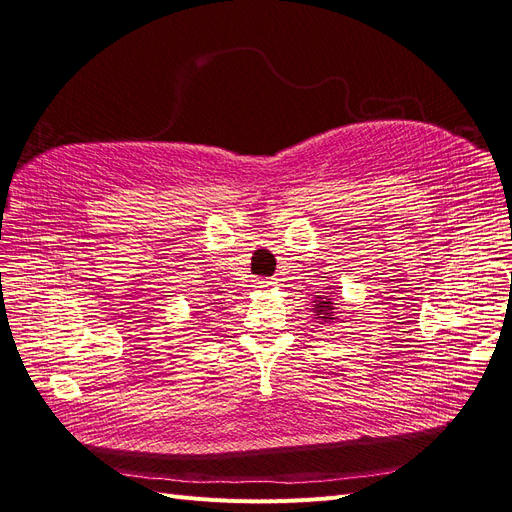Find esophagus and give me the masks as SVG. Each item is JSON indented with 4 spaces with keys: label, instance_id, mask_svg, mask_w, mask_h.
<instances>
[{
    "label": "esophagus",
    "instance_id": "esophagus-1",
    "mask_svg": "<svg viewBox=\"0 0 512 512\" xmlns=\"http://www.w3.org/2000/svg\"><path fill=\"white\" fill-rule=\"evenodd\" d=\"M275 284L273 277H258V280H254V288L258 290H265V288H271Z\"/></svg>",
    "mask_w": 512,
    "mask_h": 512
}]
</instances>
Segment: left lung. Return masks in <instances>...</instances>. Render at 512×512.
<instances>
[{
	"label": "left lung",
	"instance_id": "8db88e82",
	"mask_svg": "<svg viewBox=\"0 0 512 512\" xmlns=\"http://www.w3.org/2000/svg\"><path fill=\"white\" fill-rule=\"evenodd\" d=\"M320 299V297H318ZM333 303H331V299H327V301H318L316 303V316L320 318V320H333L331 316H333Z\"/></svg>",
	"mask_w": 512,
	"mask_h": 512
}]
</instances>
